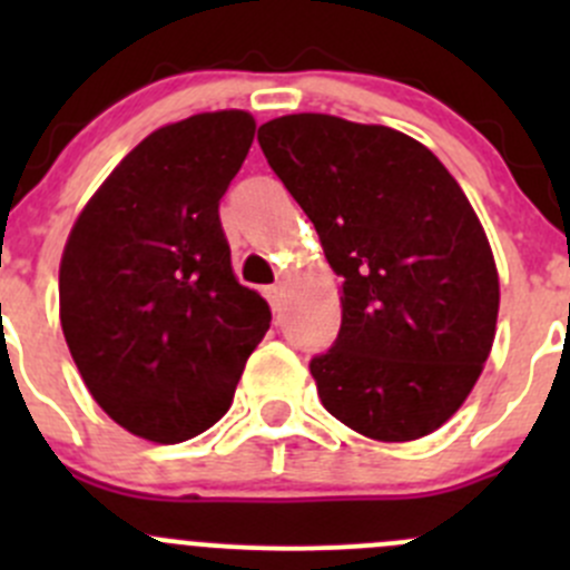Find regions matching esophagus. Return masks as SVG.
<instances>
[{
  "label": "esophagus",
  "mask_w": 570,
  "mask_h": 570,
  "mask_svg": "<svg viewBox=\"0 0 570 570\" xmlns=\"http://www.w3.org/2000/svg\"><path fill=\"white\" fill-rule=\"evenodd\" d=\"M264 295H267V301H269V306H273V312L281 314V308H284V297H286L284 284L267 286V289H264Z\"/></svg>",
  "instance_id": "1"
}]
</instances>
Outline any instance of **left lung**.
Returning a JSON list of instances; mask_svg holds the SVG:
<instances>
[{
	"mask_svg": "<svg viewBox=\"0 0 570 570\" xmlns=\"http://www.w3.org/2000/svg\"><path fill=\"white\" fill-rule=\"evenodd\" d=\"M258 146L342 278V327L308 370L327 413L375 441L439 430L497 336L499 273L461 184L389 126L301 112Z\"/></svg>",
	"mask_w": 570,
	"mask_h": 570,
	"instance_id": "1",
	"label": "left lung"
}]
</instances>
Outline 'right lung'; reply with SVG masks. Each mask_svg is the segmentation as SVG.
<instances>
[{
    "instance_id": "add662e5",
    "label": "right lung",
    "mask_w": 570,
    "mask_h": 570,
    "mask_svg": "<svg viewBox=\"0 0 570 570\" xmlns=\"http://www.w3.org/2000/svg\"><path fill=\"white\" fill-rule=\"evenodd\" d=\"M256 120L200 112L151 131L96 189L60 262V325L112 422L178 444L234 400L269 306L237 281L220 198Z\"/></svg>"
}]
</instances>
